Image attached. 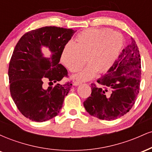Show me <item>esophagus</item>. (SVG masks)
Instances as JSON below:
<instances>
[{
	"label": "esophagus",
	"instance_id": "esophagus-1",
	"mask_svg": "<svg viewBox=\"0 0 152 152\" xmlns=\"http://www.w3.org/2000/svg\"><path fill=\"white\" fill-rule=\"evenodd\" d=\"M81 83V82H79V81H74V86H78V85H80Z\"/></svg>",
	"mask_w": 152,
	"mask_h": 152
}]
</instances>
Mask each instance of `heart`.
Segmentation results:
<instances>
[{
	"label": "heart",
	"instance_id": "1",
	"mask_svg": "<svg viewBox=\"0 0 152 152\" xmlns=\"http://www.w3.org/2000/svg\"><path fill=\"white\" fill-rule=\"evenodd\" d=\"M123 46V38L117 32L107 28H89L80 32L74 44L67 43L61 53V61L71 72L77 71L86 61L88 64L75 79L87 81L96 71H107L118 58Z\"/></svg>",
	"mask_w": 152,
	"mask_h": 152
}]
</instances>
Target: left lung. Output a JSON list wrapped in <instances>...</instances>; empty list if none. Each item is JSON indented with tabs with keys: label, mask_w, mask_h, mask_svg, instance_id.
Here are the masks:
<instances>
[{
	"label": "left lung",
	"mask_w": 152,
	"mask_h": 152,
	"mask_svg": "<svg viewBox=\"0 0 152 152\" xmlns=\"http://www.w3.org/2000/svg\"><path fill=\"white\" fill-rule=\"evenodd\" d=\"M141 58L134 38L118 56L107 73L91 83V94L83 102L90 115L102 120H114L130 111L141 82Z\"/></svg>",
	"instance_id": "8db88e82"
}]
</instances>
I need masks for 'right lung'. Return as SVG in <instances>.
I'll list each match as a JSON object with an SVG mask.
<instances>
[{
	"mask_svg": "<svg viewBox=\"0 0 152 152\" xmlns=\"http://www.w3.org/2000/svg\"><path fill=\"white\" fill-rule=\"evenodd\" d=\"M76 31L46 26L26 33L20 38L10 58L8 68L10 91L20 112L31 121L43 122L57 116L72 83H57L68 76L59 64L64 46ZM46 47L51 52L46 57L41 51Z\"/></svg>",
	"mask_w": 152,
	"mask_h": 152,
	"instance_id": "1",
	"label": "right lung"
}]
</instances>
